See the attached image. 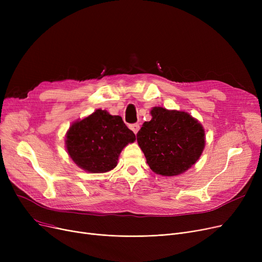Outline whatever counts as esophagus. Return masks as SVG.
<instances>
[{"label":"esophagus","instance_id":"34e87169","mask_svg":"<svg viewBox=\"0 0 262 262\" xmlns=\"http://www.w3.org/2000/svg\"><path fill=\"white\" fill-rule=\"evenodd\" d=\"M135 134H137V133H138V130L140 129V125H139V124L138 123H134V124H130V125L128 126Z\"/></svg>","mask_w":262,"mask_h":262}]
</instances>
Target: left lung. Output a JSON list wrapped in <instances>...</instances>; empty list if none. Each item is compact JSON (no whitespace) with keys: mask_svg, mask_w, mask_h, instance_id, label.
Returning a JSON list of instances; mask_svg holds the SVG:
<instances>
[{"mask_svg":"<svg viewBox=\"0 0 262 262\" xmlns=\"http://www.w3.org/2000/svg\"><path fill=\"white\" fill-rule=\"evenodd\" d=\"M137 141L150 170L163 176L182 174L200 158L205 146L203 126L189 114L154 107Z\"/></svg>","mask_w":262,"mask_h":262,"instance_id":"1","label":"left lung"}]
</instances>
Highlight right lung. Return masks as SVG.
Wrapping results in <instances>:
<instances>
[{"instance_id":"obj_1","label":"right lung","mask_w":262,"mask_h":262,"mask_svg":"<svg viewBox=\"0 0 262 262\" xmlns=\"http://www.w3.org/2000/svg\"><path fill=\"white\" fill-rule=\"evenodd\" d=\"M136 140L120 116L98 109L72 124L67 134V149L78 167L91 173L113 170L124 146Z\"/></svg>"}]
</instances>
